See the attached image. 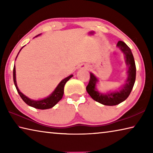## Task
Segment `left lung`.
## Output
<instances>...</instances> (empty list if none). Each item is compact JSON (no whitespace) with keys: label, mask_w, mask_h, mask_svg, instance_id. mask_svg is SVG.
<instances>
[{"label":"left lung","mask_w":153,"mask_h":153,"mask_svg":"<svg viewBox=\"0 0 153 153\" xmlns=\"http://www.w3.org/2000/svg\"><path fill=\"white\" fill-rule=\"evenodd\" d=\"M117 46L121 51L125 54L126 63L128 65V77L127 78L125 85H123L120 92L107 93V94H102L96 90V83L98 81L96 77L91 74L90 79L88 84L86 86V91L96 101L107 106H114L119 105L123 102L129 97V94L133 88L136 80V65L131 50L123 42L120 41L117 43Z\"/></svg>","instance_id":"1"}]
</instances>
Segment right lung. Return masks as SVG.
<instances>
[{
	"instance_id": "obj_1",
	"label": "right lung",
	"mask_w": 153,
	"mask_h": 153,
	"mask_svg": "<svg viewBox=\"0 0 153 153\" xmlns=\"http://www.w3.org/2000/svg\"><path fill=\"white\" fill-rule=\"evenodd\" d=\"M13 77H14V82H15V85L16 86V88L17 90V92H19V94L20 95V97H22L23 100L26 103L27 105L29 106H31L33 108H38V109H48V108H51L52 107H53L56 103H57L59 100H60L62 97L63 96V93H64V86L65 84H66V82L68 81V80L70 79V77H71L72 75L70 76L67 77V78L63 79V81H61L60 84L58 85V86L56 87V88L55 89V91L53 92V94H51L50 97L45 98V99L42 100H38V101H34V100H31L29 98H27L25 96H24L23 94H22L19 92V89L17 86V84H16V81H15V69L13 71Z\"/></svg>"
}]
</instances>
